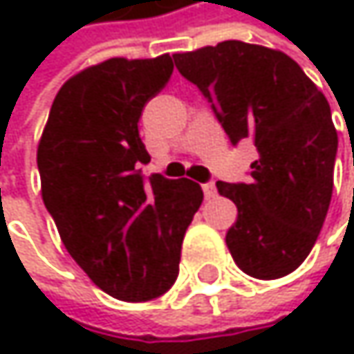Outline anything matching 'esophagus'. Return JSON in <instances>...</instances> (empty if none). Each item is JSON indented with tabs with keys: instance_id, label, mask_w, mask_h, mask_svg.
<instances>
[{
	"instance_id": "esophagus-1",
	"label": "esophagus",
	"mask_w": 354,
	"mask_h": 354,
	"mask_svg": "<svg viewBox=\"0 0 354 354\" xmlns=\"http://www.w3.org/2000/svg\"><path fill=\"white\" fill-rule=\"evenodd\" d=\"M203 192H205V196H207V198H215V196H217L215 182H207V184H203Z\"/></svg>"
}]
</instances>
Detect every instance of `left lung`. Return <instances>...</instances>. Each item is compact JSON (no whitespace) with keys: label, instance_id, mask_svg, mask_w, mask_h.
I'll list each match as a JSON object with an SVG mask.
<instances>
[{"label":"left lung","instance_id":"1","mask_svg":"<svg viewBox=\"0 0 354 354\" xmlns=\"http://www.w3.org/2000/svg\"><path fill=\"white\" fill-rule=\"evenodd\" d=\"M174 61L230 141L252 139L258 149L248 184L217 182L238 207L225 236L236 264L262 281L293 272L316 244L332 198L338 135L326 96L291 57L260 44L225 40Z\"/></svg>","mask_w":354,"mask_h":354}]
</instances>
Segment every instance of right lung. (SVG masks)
I'll list each match as a JSON object with an SVG mask.
<instances>
[{"label":"right lung","instance_id":"right-lung-1","mask_svg":"<svg viewBox=\"0 0 354 354\" xmlns=\"http://www.w3.org/2000/svg\"><path fill=\"white\" fill-rule=\"evenodd\" d=\"M170 55L108 59L63 84L42 131L36 164L42 201L71 258L108 295L149 301L176 281L186 227L203 203L188 178L139 166L143 106L170 80Z\"/></svg>","mask_w":354,"mask_h":354}]
</instances>
